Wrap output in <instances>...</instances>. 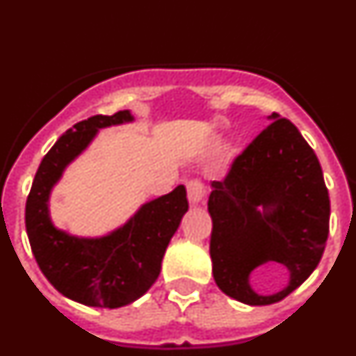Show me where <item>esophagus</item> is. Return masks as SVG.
I'll return each instance as SVG.
<instances>
[{"mask_svg":"<svg viewBox=\"0 0 356 356\" xmlns=\"http://www.w3.org/2000/svg\"><path fill=\"white\" fill-rule=\"evenodd\" d=\"M187 194H188V201H191L193 205H197V203L205 197L207 188L200 180H191L187 181Z\"/></svg>","mask_w":356,"mask_h":356,"instance_id":"1","label":"esophagus"}]
</instances>
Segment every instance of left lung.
Listing matches in <instances>:
<instances>
[{"mask_svg":"<svg viewBox=\"0 0 356 356\" xmlns=\"http://www.w3.org/2000/svg\"><path fill=\"white\" fill-rule=\"evenodd\" d=\"M273 122L235 159L225 180L212 181L210 259L217 287L246 305H271L300 287L319 264L330 229V197L316 153L289 119ZM282 263L289 284L257 295L249 275ZM273 271L280 276L278 267ZM260 285H266L259 276Z\"/></svg>","mask_w":356,"mask_h":356,"instance_id":"8db88e82","label":"left lung"}]
</instances>
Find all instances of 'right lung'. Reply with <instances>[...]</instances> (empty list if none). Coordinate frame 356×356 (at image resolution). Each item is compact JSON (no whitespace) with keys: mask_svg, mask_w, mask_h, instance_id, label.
<instances>
[{"mask_svg":"<svg viewBox=\"0 0 356 356\" xmlns=\"http://www.w3.org/2000/svg\"><path fill=\"white\" fill-rule=\"evenodd\" d=\"M134 121L130 110L92 115L69 128L44 156L26 200V234L42 275L65 298L89 307L119 308L156 282L169 241L188 210L184 185L144 203L103 237H74L49 219L48 201L65 168L103 128Z\"/></svg>","mask_w":356,"mask_h":356,"instance_id":"right-lung-1","label":"right lung"}]
</instances>
